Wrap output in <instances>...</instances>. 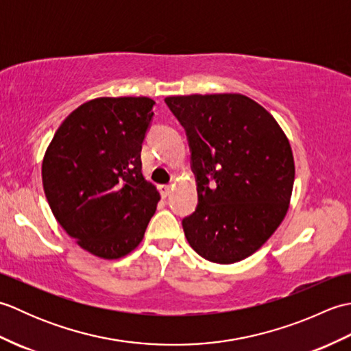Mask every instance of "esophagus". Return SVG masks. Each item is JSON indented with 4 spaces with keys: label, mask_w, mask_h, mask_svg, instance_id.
<instances>
[{
    "label": "esophagus",
    "mask_w": 351,
    "mask_h": 351,
    "mask_svg": "<svg viewBox=\"0 0 351 351\" xmlns=\"http://www.w3.org/2000/svg\"><path fill=\"white\" fill-rule=\"evenodd\" d=\"M158 190H160V193H161V196L164 197V199H166L169 195H170V193H171V185H160V187H158Z\"/></svg>",
    "instance_id": "1"
}]
</instances>
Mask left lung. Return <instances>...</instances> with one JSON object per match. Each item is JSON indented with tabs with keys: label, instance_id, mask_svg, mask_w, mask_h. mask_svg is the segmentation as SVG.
Returning a JSON list of instances; mask_svg holds the SVG:
<instances>
[{
	"label": "left lung",
	"instance_id": "left-lung-1",
	"mask_svg": "<svg viewBox=\"0 0 351 351\" xmlns=\"http://www.w3.org/2000/svg\"><path fill=\"white\" fill-rule=\"evenodd\" d=\"M185 128L197 178L196 211L182 220L189 244L215 264L253 255L285 219L294 156L276 119L240 93L167 96Z\"/></svg>",
	"mask_w": 351,
	"mask_h": 351
}]
</instances>
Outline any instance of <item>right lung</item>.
I'll use <instances>...</instances> for the list:
<instances>
[{
	"label": "right lung",
	"instance_id": "right-lung-1",
	"mask_svg": "<svg viewBox=\"0 0 351 351\" xmlns=\"http://www.w3.org/2000/svg\"><path fill=\"white\" fill-rule=\"evenodd\" d=\"M155 101L96 98L58 126L42 161L45 196L81 249L119 259L141 243L160 193L141 171V143Z\"/></svg>",
	"mask_w": 351,
	"mask_h": 351
}]
</instances>
